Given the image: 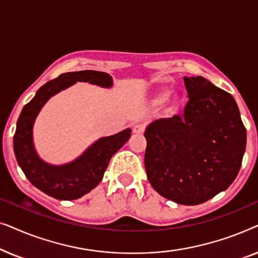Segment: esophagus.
I'll return each mask as SVG.
<instances>
[{"label":"esophagus","instance_id":"esophagus-1","mask_svg":"<svg viewBox=\"0 0 258 258\" xmlns=\"http://www.w3.org/2000/svg\"><path fill=\"white\" fill-rule=\"evenodd\" d=\"M144 130H146V125L142 124V123H139L134 126V133L135 134H143Z\"/></svg>","mask_w":258,"mask_h":258}]
</instances>
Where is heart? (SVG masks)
I'll list each match as a JSON object with an SVG mask.
<instances>
[{
    "label": "heart",
    "instance_id": "b5f03b06",
    "mask_svg": "<svg viewBox=\"0 0 258 258\" xmlns=\"http://www.w3.org/2000/svg\"><path fill=\"white\" fill-rule=\"evenodd\" d=\"M163 97H164V95H163Z\"/></svg>",
    "mask_w": 258,
    "mask_h": 258
}]
</instances>
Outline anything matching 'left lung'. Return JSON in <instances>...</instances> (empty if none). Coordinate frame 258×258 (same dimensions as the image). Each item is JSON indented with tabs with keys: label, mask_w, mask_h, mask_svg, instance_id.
<instances>
[{
	"label": "left lung",
	"mask_w": 258,
	"mask_h": 258,
	"mask_svg": "<svg viewBox=\"0 0 258 258\" xmlns=\"http://www.w3.org/2000/svg\"><path fill=\"white\" fill-rule=\"evenodd\" d=\"M184 84L189 101L183 114L157 119L144 133V165L160 195L196 206L234 182L246 130L230 94L202 76H185Z\"/></svg>",
	"instance_id": "8db88e82"
}]
</instances>
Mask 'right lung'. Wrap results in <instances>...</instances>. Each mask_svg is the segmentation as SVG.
Segmentation results:
<instances>
[{
  "mask_svg": "<svg viewBox=\"0 0 258 258\" xmlns=\"http://www.w3.org/2000/svg\"><path fill=\"white\" fill-rule=\"evenodd\" d=\"M77 81L101 87H111L112 79L107 73L82 70L61 74L37 90L35 97L24 105L14 135V151L17 163L33 185L57 200H76L93 190L101 182L109 161L129 140L132 130L102 137L72 163L55 167L37 156L33 144V125L41 108L51 96Z\"/></svg>",
  "mask_w": 258,
  "mask_h": 258,
  "instance_id": "right-lung-1",
  "label": "right lung"
}]
</instances>
